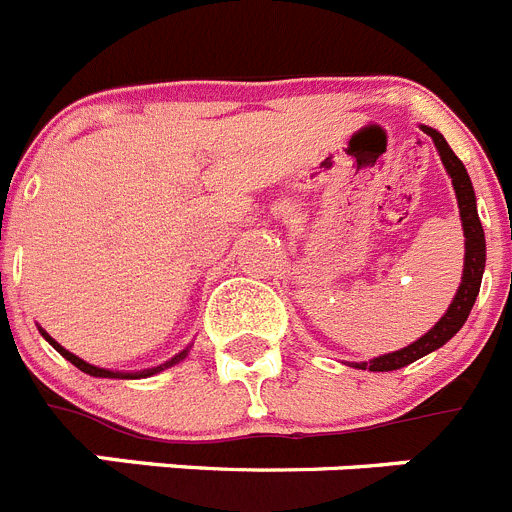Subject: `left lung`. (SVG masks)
<instances>
[{
  "instance_id": "8db88e82",
  "label": "left lung",
  "mask_w": 512,
  "mask_h": 512,
  "mask_svg": "<svg viewBox=\"0 0 512 512\" xmlns=\"http://www.w3.org/2000/svg\"><path fill=\"white\" fill-rule=\"evenodd\" d=\"M425 135H431L433 146H436L438 156H441V164L446 169V174L451 176V184H454L456 192V205H459V217H461V230H464V271H461V284L456 289L454 300H451L449 310L443 312V318L433 325L425 336H420L418 341H413L410 346L400 348V351H392V354L374 356L369 361H351L348 366H356V369H369V372H395L402 366L413 364V361L423 359L431 351L441 348L443 343H449L451 338L461 330V325L467 323L469 312H472L474 300L479 295V284H482V274H485V230L479 223L477 215V197H474L472 179H469L467 169L461 164L456 153L451 151V146L446 143L438 130L428 128V125H420Z\"/></svg>"
}]
</instances>
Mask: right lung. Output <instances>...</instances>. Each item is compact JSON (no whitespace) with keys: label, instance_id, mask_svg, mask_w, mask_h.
I'll return each instance as SVG.
<instances>
[{"label":"right lung","instance_id":"1","mask_svg":"<svg viewBox=\"0 0 512 512\" xmlns=\"http://www.w3.org/2000/svg\"><path fill=\"white\" fill-rule=\"evenodd\" d=\"M38 330H40V336H43L45 341L51 343V346L56 348V351L63 356V359L71 361V364H74L76 369H81V372L89 374V377H102V379H146V377H153V374L164 372V369H169V366H174V364H179V361L187 359L189 348H192V343H189V346L184 348V351H179V354H176V356H171V359L164 361V364L151 366V369H140V372H115V369H102V366H94V364H89V361L79 359V356H76V354H71V351H66V348H63L61 343L56 341V338L48 336V333H45V330L40 328V325H38Z\"/></svg>","mask_w":512,"mask_h":512}]
</instances>
